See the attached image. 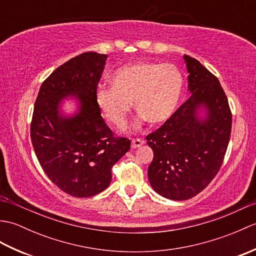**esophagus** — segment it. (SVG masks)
Wrapping results in <instances>:
<instances>
[{
	"mask_svg": "<svg viewBox=\"0 0 256 256\" xmlns=\"http://www.w3.org/2000/svg\"><path fill=\"white\" fill-rule=\"evenodd\" d=\"M144 144V140H140V138H134L132 140L131 142V148H140Z\"/></svg>",
	"mask_w": 256,
	"mask_h": 256,
	"instance_id": "1",
	"label": "esophagus"
}]
</instances>
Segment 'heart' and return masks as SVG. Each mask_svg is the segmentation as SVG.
Listing matches in <instances>:
<instances>
[{
	"instance_id": "b5f03b06",
	"label": "heart",
	"mask_w": 256,
	"mask_h": 256,
	"mask_svg": "<svg viewBox=\"0 0 256 256\" xmlns=\"http://www.w3.org/2000/svg\"><path fill=\"white\" fill-rule=\"evenodd\" d=\"M112 86H99L94 99L101 114L118 128L126 123L133 101L140 120L160 124L170 120L182 100L184 78L172 64L135 62L114 72Z\"/></svg>"
}]
</instances>
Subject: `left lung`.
<instances>
[{
  "label": "left lung",
  "instance_id": "left-lung-1",
  "mask_svg": "<svg viewBox=\"0 0 256 256\" xmlns=\"http://www.w3.org/2000/svg\"><path fill=\"white\" fill-rule=\"evenodd\" d=\"M189 99L162 126L146 136L154 158L152 188L172 200H187L208 186L224 162L232 114L219 80L197 59L184 56Z\"/></svg>",
  "mask_w": 256,
  "mask_h": 256
}]
</instances>
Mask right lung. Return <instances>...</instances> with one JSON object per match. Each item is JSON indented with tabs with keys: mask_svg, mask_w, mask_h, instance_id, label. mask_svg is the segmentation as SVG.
<instances>
[{
	"mask_svg": "<svg viewBox=\"0 0 256 256\" xmlns=\"http://www.w3.org/2000/svg\"><path fill=\"white\" fill-rule=\"evenodd\" d=\"M108 55L84 52L62 64L42 82L35 102L30 138L48 178L78 198L108 187L113 165L131 148L116 138L103 121L94 94ZM66 100L75 111L64 112Z\"/></svg>",
	"mask_w": 256,
	"mask_h": 256,
	"instance_id": "right-lung-1",
	"label": "right lung"
}]
</instances>
